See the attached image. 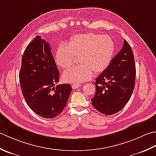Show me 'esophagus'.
<instances>
[{"label":"esophagus","instance_id":"34e87169","mask_svg":"<svg viewBox=\"0 0 156 156\" xmlns=\"http://www.w3.org/2000/svg\"><path fill=\"white\" fill-rule=\"evenodd\" d=\"M81 85L80 83H73L72 84V87L73 89H77V88L80 87Z\"/></svg>","mask_w":156,"mask_h":156}]
</instances>
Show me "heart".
I'll return each mask as SVG.
<instances>
[{
  "instance_id": "1",
  "label": "heart",
  "mask_w": 156,
  "mask_h": 156,
  "mask_svg": "<svg viewBox=\"0 0 156 156\" xmlns=\"http://www.w3.org/2000/svg\"><path fill=\"white\" fill-rule=\"evenodd\" d=\"M114 50V41L108 36L94 33L77 34L71 37L66 45L58 46L55 60L60 67L68 69L79 57L81 64L66 70L62 74L64 81L79 83L90 79L94 72L100 73L108 67Z\"/></svg>"
}]
</instances>
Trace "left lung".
<instances>
[{
    "label": "left lung",
    "mask_w": 156,
    "mask_h": 156,
    "mask_svg": "<svg viewBox=\"0 0 156 156\" xmlns=\"http://www.w3.org/2000/svg\"><path fill=\"white\" fill-rule=\"evenodd\" d=\"M136 77L135 58L129 44L124 40L120 51L96 79V93L91 104L98 112L112 115L121 110L131 98Z\"/></svg>",
    "instance_id": "8db88e82"
}]
</instances>
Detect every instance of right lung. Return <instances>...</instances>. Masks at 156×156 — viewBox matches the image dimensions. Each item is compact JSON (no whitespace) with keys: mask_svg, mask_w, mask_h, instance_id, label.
<instances>
[{"mask_svg":"<svg viewBox=\"0 0 156 156\" xmlns=\"http://www.w3.org/2000/svg\"><path fill=\"white\" fill-rule=\"evenodd\" d=\"M20 80L25 101L37 115L52 119L65 109L72 87L69 84L55 86L59 71L49 44L39 36L28 44L22 56Z\"/></svg>","mask_w":156,"mask_h":156,"instance_id":"1","label":"right lung"}]
</instances>
